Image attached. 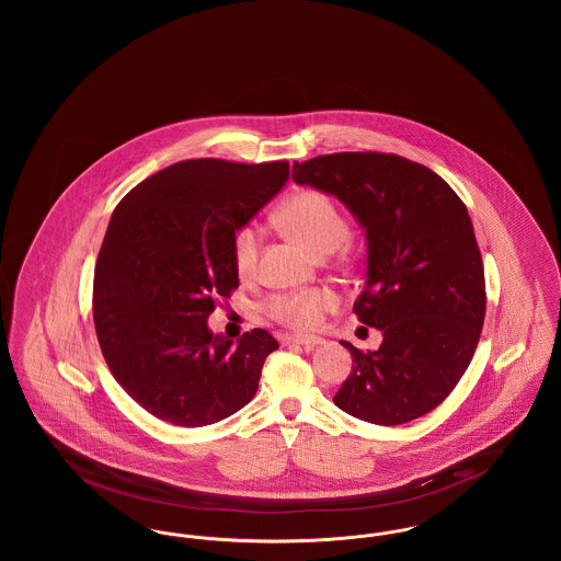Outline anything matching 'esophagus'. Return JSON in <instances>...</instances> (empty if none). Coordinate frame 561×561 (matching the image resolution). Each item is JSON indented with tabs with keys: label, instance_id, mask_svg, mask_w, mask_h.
<instances>
[{
	"label": "esophagus",
	"instance_id": "34e87169",
	"mask_svg": "<svg viewBox=\"0 0 561 561\" xmlns=\"http://www.w3.org/2000/svg\"><path fill=\"white\" fill-rule=\"evenodd\" d=\"M286 343H288V345H300V347L305 348H316L323 345L325 341H323L321 336H311V334H290V336L286 339Z\"/></svg>",
	"mask_w": 561,
	"mask_h": 561
}]
</instances>
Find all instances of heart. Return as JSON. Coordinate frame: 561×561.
Listing matches in <instances>:
<instances>
[{
  "label": "heart",
  "mask_w": 561,
  "mask_h": 561,
  "mask_svg": "<svg viewBox=\"0 0 561 561\" xmlns=\"http://www.w3.org/2000/svg\"><path fill=\"white\" fill-rule=\"evenodd\" d=\"M282 227L313 254H330L347 240V222L334 202L320 191H300L277 213ZM261 252V231L256 225H243L233 236V261L241 277L256 271ZM336 305L330 290H296L275 294L267 302L268 316L284 325L311 330L318 328L323 313Z\"/></svg>",
  "instance_id": "obj_1"
}]
</instances>
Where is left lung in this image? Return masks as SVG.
Listing matches in <instances>:
<instances>
[{
	"instance_id": "1",
	"label": "left lung",
	"mask_w": 561,
	"mask_h": 561,
	"mask_svg": "<svg viewBox=\"0 0 561 561\" xmlns=\"http://www.w3.org/2000/svg\"><path fill=\"white\" fill-rule=\"evenodd\" d=\"M293 181L334 195L364 231L357 320L376 351L347 341L353 368L334 396L351 416L403 425L437 408L471 364L485 316L480 248L465 204L425 165L387 153L294 161Z\"/></svg>"
}]
</instances>
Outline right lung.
<instances>
[{"label": "right lung", "instance_id": "obj_1", "mask_svg": "<svg viewBox=\"0 0 561 561\" xmlns=\"http://www.w3.org/2000/svg\"><path fill=\"white\" fill-rule=\"evenodd\" d=\"M288 176L286 161H179L111 214L94 271L96 336L115 380L160 421L204 427L254 398L277 341L254 328L233 343L208 318L240 286L236 231Z\"/></svg>", "mask_w": 561, "mask_h": 561}]
</instances>
